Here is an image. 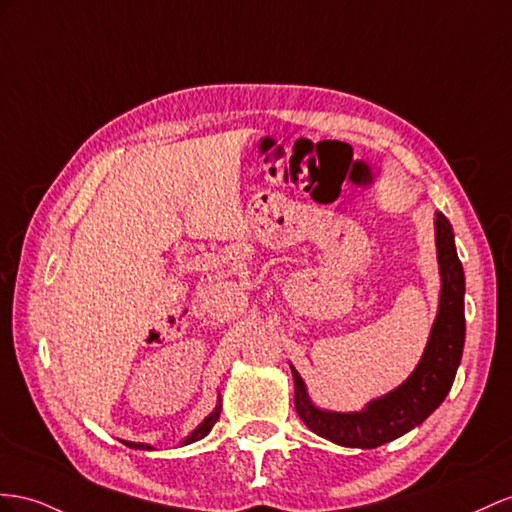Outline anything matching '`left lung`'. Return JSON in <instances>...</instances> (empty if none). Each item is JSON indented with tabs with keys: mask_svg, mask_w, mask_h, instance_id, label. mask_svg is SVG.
Wrapping results in <instances>:
<instances>
[{
	"mask_svg": "<svg viewBox=\"0 0 512 512\" xmlns=\"http://www.w3.org/2000/svg\"><path fill=\"white\" fill-rule=\"evenodd\" d=\"M437 257L441 270V298L435 326L424 357L415 372L396 391L368 404L361 413L320 411L307 398L303 378L294 374V406L300 419L316 432L344 448L372 450L402 437L437 409L454 383L465 344V274L456 255L448 218L437 214Z\"/></svg>",
	"mask_w": 512,
	"mask_h": 512,
	"instance_id": "8db88e82",
	"label": "left lung"
}]
</instances>
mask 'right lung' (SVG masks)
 <instances>
[{
  "instance_id": "right-lung-1",
  "label": "right lung",
  "mask_w": 512,
  "mask_h": 512,
  "mask_svg": "<svg viewBox=\"0 0 512 512\" xmlns=\"http://www.w3.org/2000/svg\"><path fill=\"white\" fill-rule=\"evenodd\" d=\"M218 417H220V402H218L216 409H214L212 413H209V415L203 419V424H201L199 428H196V430L192 432V435H190L186 441H183V443L188 445V443H192V441H199V439H203V437L207 435V432L212 430V426L218 422ZM125 445H129V448H140V450L147 448V450H151L149 445H144V443H131V441H125Z\"/></svg>"
}]
</instances>
